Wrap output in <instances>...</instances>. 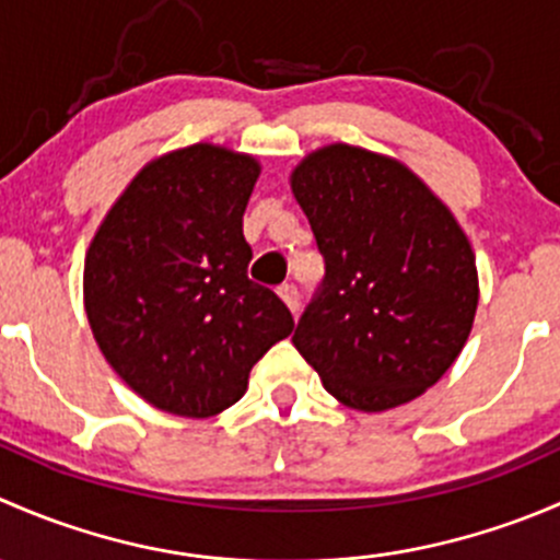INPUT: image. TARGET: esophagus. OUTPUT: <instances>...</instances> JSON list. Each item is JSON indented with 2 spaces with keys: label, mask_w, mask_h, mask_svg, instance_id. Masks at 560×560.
Segmentation results:
<instances>
[{
  "label": "esophagus",
  "mask_w": 560,
  "mask_h": 560,
  "mask_svg": "<svg viewBox=\"0 0 560 560\" xmlns=\"http://www.w3.org/2000/svg\"><path fill=\"white\" fill-rule=\"evenodd\" d=\"M279 298L292 308V312H298V308H301V290H298L295 284H281Z\"/></svg>",
  "instance_id": "1"
}]
</instances>
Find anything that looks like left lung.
<instances>
[{
    "label": "left lung",
    "instance_id": "left-lung-1",
    "mask_svg": "<svg viewBox=\"0 0 560 560\" xmlns=\"http://www.w3.org/2000/svg\"><path fill=\"white\" fill-rule=\"evenodd\" d=\"M292 191L325 259L295 349L352 409L422 395L477 314V262L455 217L400 162L343 143L306 156Z\"/></svg>",
    "mask_w": 560,
    "mask_h": 560
}]
</instances>
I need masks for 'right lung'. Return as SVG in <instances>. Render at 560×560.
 Masks as SVG:
<instances>
[{"label":"right lung","instance_id":"right-lung-1","mask_svg":"<svg viewBox=\"0 0 560 560\" xmlns=\"http://www.w3.org/2000/svg\"><path fill=\"white\" fill-rule=\"evenodd\" d=\"M257 175V160L208 143L160 156L89 246V325L113 371L156 409L219 415L295 327L284 301L248 279L244 211Z\"/></svg>","mask_w":560,"mask_h":560}]
</instances>
